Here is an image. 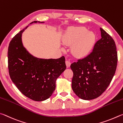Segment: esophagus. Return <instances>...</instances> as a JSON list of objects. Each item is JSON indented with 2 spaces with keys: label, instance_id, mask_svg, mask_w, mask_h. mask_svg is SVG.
Instances as JSON below:
<instances>
[{
  "label": "esophagus",
  "instance_id": "esophagus-1",
  "mask_svg": "<svg viewBox=\"0 0 123 123\" xmlns=\"http://www.w3.org/2000/svg\"><path fill=\"white\" fill-rule=\"evenodd\" d=\"M65 63H66V65L67 66V68H69L70 65H71V63L70 61H68V60H66L65 62Z\"/></svg>",
  "mask_w": 123,
  "mask_h": 123
}]
</instances>
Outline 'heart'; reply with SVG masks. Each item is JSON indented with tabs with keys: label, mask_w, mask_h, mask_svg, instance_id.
I'll list each match as a JSON object with an SVG mask.
<instances>
[{
	"label": "heart",
	"mask_w": 123,
	"mask_h": 123,
	"mask_svg": "<svg viewBox=\"0 0 123 123\" xmlns=\"http://www.w3.org/2000/svg\"><path fill=\"white\" fill-rule=\"evenodd\" d=\"M83 27L71 30L64 36L63 42L66 45H72L71 51L77 57L86 55L91 50L95 37L92 32H88Z\"/></svg>",
	"instance_id": "obj_1"
}]
</instances>
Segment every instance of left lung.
Returning a JSON list of instances; mask_svg holds the SVG:
<instances>
[{
	"mask_svg": "<svg viewBox=\"0 0 123 123\" xmlns=\"http://www.w3.org/2000/svg\"><path fill=\"white\" fill-rule=\"evenodd\" d=\"M100 30L101 38L95 43L92 52L70 66L74 72L72 90L84 100L99 97L109 86L117 68L115 41L103 29Z\"/></svg>",
	"mask_w": 123,
	"mask_h": 123,
	"instance_id": "obj_1",
	"label": "left lung"
}]
</instances>
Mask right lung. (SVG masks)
<instances>
[{
	"instance_id": "right-lung-1",
	"label": "right lung",
	"mask_w": 123,
	"mask_h": 123,
	"mask_svg": "<svg viewBox=\"0 0 123 123\" xmlns=\"http://www.w3.org/2000/svg\"><path fill=\"white\" fill-rule=\"evenodd\" d=\"M34 21L33 23H37ZM25 29L12 39L8 48V68L10 78L24 95L34 101H43L55 90V81L66 69L65 57L39 59L23 46L21 35Z\"/></svg>"
}]
</instances>
